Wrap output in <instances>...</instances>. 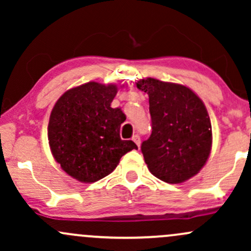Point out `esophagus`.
<instances>
[{"mask_svg": "<svg viewBox=\"0 0 251 251\" xmlns=\"http://www.w3.org/2000/svg\"><path fill=\"white\" fill-rule=\"evenodd\" d=\"M132 140H133V142L137 144V146L138 148H139L140 146V137L138 134H135V135H133V138H132Z\"/></svg>", "mask_w": 251, "mask_h": 251, "instance_id": "esophagus-1", "label": "esophagus"}]
</instances>
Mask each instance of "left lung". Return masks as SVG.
<instances>
[{
	"label": "left lung",
	"instance_id": "8db88e82",
	"mask_svg": "<svg viewBox=\"0 0 251 251\" xmlns=\"http://www.w3.org/2000/svg\"><path fill=\"white\" fill-rule=\"evenodd\" d=\"M137 87L149 94L152 133L142 144L146 165L154 177L178 184L197 175L212 144L205 105L186 86L148 77Z\"/></svg>",
	"mask_w": 251,
	"mask_h": 251
}]
</instances>
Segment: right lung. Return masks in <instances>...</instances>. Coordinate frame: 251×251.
<instances>
[{
    "mask_svg": "<svg viewBox=\"0 0 251 251\" xmlns=\"http://www.w3.org/2000/svg\"><path fill=\"white\" fill-rule=\"evenodd\" d=\"M117 85L87 82L68 89L51 109L50 151L63 171L81 183H94L117 168L120 158L138 146L122 140L126 116L112 108Z\"/></svg>",
    "mask_w": 251,
    "mask_h": 251,
    "instance_id": "1",
    "label": "right lung"
}]
</instances>
